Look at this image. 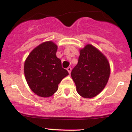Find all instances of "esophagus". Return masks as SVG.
I'll use <instances>...</instances> for the list:
<instances>
[{
	"instance_id": "1",
	"label": "esophagus",
	"mask_w": 132,
	"mask_h": 132,
	"mask_svg": "<svg viewBox=\"0 0 132 132\" xmlns=\"http://www.w3.org/2000/svg\"><path fill=\"white\" fill-rule=\"evenodd\" d=\"M67 71H68L69 72V73H71V70H72V69H71V67H69L67 69Z\"/></svg>"
}]
</instances>
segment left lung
<instances>
[{
  "instance_id": "obj_1",
  "label": "left lung",
  "mask_w": 132,
  "mask_h": 132,
  "mask_svg": "<svg viewBox=\"0 0 132 132\" xmlns=\"http://www.w3.org/2000/svg\"><path fill=\"white\" fill-rule=\"evenodd\" d=\"M111 67L102 52L92 44L80 49L78 62L71 71L78 94L92 98L103 90L110 77Z\"/></svg>"
}]
</instances>
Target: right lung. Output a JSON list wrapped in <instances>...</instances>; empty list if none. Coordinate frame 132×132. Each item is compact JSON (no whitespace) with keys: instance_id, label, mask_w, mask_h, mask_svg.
<instances>
[{"instance_id":"obj_1","label":"right lung","mask_w":132,"mask_h":132,"mask_svg":"<svg viewBox=\"0 0 132 132\" xmlns=\"http://www.w3.org/2000/svg\"><path fill=\"white\" fill-rule=\"evenodd\" d=\"M57 46L47 41L34 48L24 63V74L30 89L42 97L54 95L58 84L69 72L62 68L61 61L56 56Z\"/></svg>"}]
</instances>
